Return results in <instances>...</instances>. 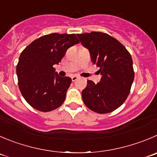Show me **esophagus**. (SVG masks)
Segmentation results:
<instances>
[{
	"mask_svg": "<svg viewBox=\"0 0 157 157\" xmlns=\"http://www.w3.org/2000/svg\"><path fill=\"white\" fill-rule=\"evenodd\" d=\"M78 78H79V77H78V75H73V76H71V80H72V82L76 81V80L78 79Z\"/></svg>",
	"mask_w": 157,
	"mask_h": 157,
	"instance_id": "obj_1",
	"label": "esophagus"
}]
</instances>
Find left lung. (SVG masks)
<instances>
[{
    "label": "left lung",
    "mask_w": 157,
    "mask_h": 157,
    "mask_svg": "<svg viewBox=\"0 0 157 157\" xmlns=\"http://www.w3.org/2000/svg\"><path fill=\"white\" fill-rule=\"evenodd\" d=\"M82 44L89 49L92 62L99 67L101 80L87 81L82 92L85 105L100 114L111 113L126 101L134 80L129 52L116 38L102 32L78 34Z\"/></svg>",
    "instance_id": "left-lung-1"
}]
</instances>
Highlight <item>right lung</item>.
<instances>
[{
  "label": "right lung",
  "instance_id": "add662e5",
  "mask_svg": "<svg viewBox=\"0 0 157 157\" xmlns=\"http://www.w3.org/2000/svg\"><path fill=\"white\" fill-rule=\"evenodd\" d=\"M78 43L75 34L52 33L32 41L21 52L16 68L19 89L33 108L45 113L62 105L71 78L60 77L53 65Z\"/></svg>",
  "mask_w": 157,
  "mask_h": 157
}]
</instances>
